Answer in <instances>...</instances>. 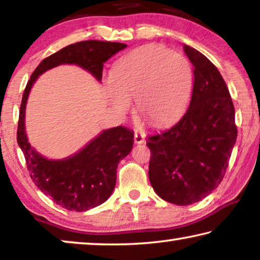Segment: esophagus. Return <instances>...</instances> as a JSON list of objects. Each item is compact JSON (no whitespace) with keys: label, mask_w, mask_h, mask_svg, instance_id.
Wrapping results in <instances>:
<instances>
[{"label":"esophagus","mask_w":260,"mask_h":260,"mask_svg":"<svg viewBox=\"0 0 260 260\" xmlns=\"http://www.w3.org/2000/svg\"><path fill=\"white\" fill-rule=\"evenodd\" d=\"M134 141L135 143H143L144 142V134L141 132L135 131L134 132Z\"/></svg>","instance_id":"34e87169"}]
</instances>
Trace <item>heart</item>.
<instances>
[{"mask_svg":"<svg viewBox=\"0 0 260 260\" xmlns=\"http://www.w3.org/2000/svg\"><path fill=\"white\" fill-rule=\"evenodd\" d=\"M192 83V69L186 57L159 46H146L118 60L107 88L110 102L118 111H128L131 98H136L141 116L160 126L186 110Z\"/></svg>","mask_w":260,"mask_h":260,"instance_id":"obj_1","label":"heart"}]
</instances>
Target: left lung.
<instances>
[{"label": "left lung", "instance_id": "1", "mask_svg": "<svg viewBox=\"0 0 260 260\" xmlns=\"http://www.w3.org/2000/svg\"><path fill=\"white\" fill-rule=\"evenodd\" d=\"M193 67L190 104L177 124L148 136L149 180L158 196L190 205L217 188L237 138L235 109L226 82L210 59L187 45Z\"/></svg>", "mask_w": 260, "mask_h": 260}]
</instances>
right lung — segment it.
Here are the masks:
<instances>
[{
	"instance_id": "add662e5",
	"label": "right lung",
	"mask_w": 260,
	"mask_h": 260,
	"mask_svg": "<svg viewBox=\"0 0 260 260\" xmlns=\"http://www.w3.org/2000/svg\"><path fill=\"white\" fill-rule=\"evenodd\" d=\"M127 45L119 42L88 40L63 48L43 59L34 70L21 100L17 142L23 151L35 186L61 208L86 211L96 208L111 195L119 161L133 148V132L122 126L105 129L71 157L47 159L28 143L25 132V109L33 83L40 74L60 64H76L101 81L103 64Z\"/></svg>"
}]
</instances>
